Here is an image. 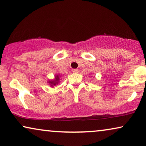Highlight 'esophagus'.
I'll return each instance as SVG.
<instances>
[{
  "label": "esophagus",
  "instance_id": "esophagus-1",
  "mask_svg": "<svg viewBox=\"0 0 146 146\" xmlns=\"http://www.w3.org/2000/svg\"><path fill=\"white\" fill-rule=\"evenodd\" d=\"M72 72H73L78 73V72H79V70H78V69H73L72 70Z\"/></svg>",
  "mask_w": 146,
  "mask_h": 146
}]
</instances>
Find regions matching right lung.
I'll return each instance as SVG.
<instances>
[{"instance_id": "right-lung-1", "label": "right lung", "mask_w": 146, "mask_h": 146, "mask_svg": "<svg viewBox=\"0 0 146 146\" xmlns=\"http://www.w3.org/2000/svg\"><path fill=\"white\" fill-rule=\"evenodd\" d=\"M58 81H59V76H58V75H57V76H56L54 80L49 82V83L51 84V86H53V85H56V84L58 83Z\"/></svg>"}]
</instances>
